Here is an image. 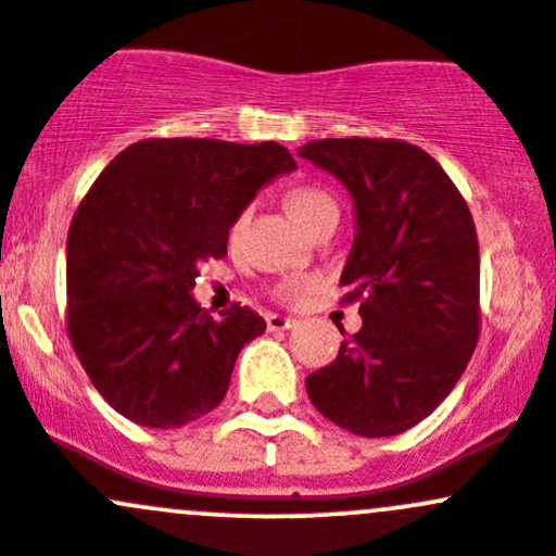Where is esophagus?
Returning <instances> with one entry per match:
<instances>
[{
    "mask_svg": "<svg viewBox=\"0 0 556 556\" xmlns=\"http://www.w3.org/2000/svg\"><path fill=\"white\" fill-rule=\"evenodd\" d=\"M296 324H300V320L291 318V316H278V313H273V316H267V329H270V331L294 329Z\"/></svg>",
    "mask_w": 556,
    "mask_h": 556,
    "instance_id": "34e87169",
    "label": "esophagus"
}]
</instances>
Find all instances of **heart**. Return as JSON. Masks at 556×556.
<instances>
[{
  "mask_svg": "<svg viewBox=\"0 0 556 556\" xmlns=\"http://www.w3.org/2000/svg\"><path fill=\"white\" fill-rule=\"evenodd\" d=\"M286 205H289L291 216L300 222L305 230H313L320 219L326 216H337V203L329 192H324L320 187H294V190L286 192ZM313 280L302 276L283 278L276 286V296L280 302H300L302 296L311 291Z\"/></svg>",
  "mask_w": 556,
  "mask_h": 556,
  "instance_id": "1",
  "label": "heart"
}]
</instances>
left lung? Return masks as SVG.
Returning <instances> with one entry per match:
<instances>
[{"label":"left lung","mask_w":556,"mask_h":556,"mask_svg":"<svg viewBox=\"0 0 556 556\" xmlns=\"http://www.w3.org/2000/svg\"><path fill=\"white\" fill-rule=\"evenodd\" d=\"M300 157L337 176L356 205L340 283L364 320L334 362L307 377V396L356 437H396L450 396L477 348L471 211L442 165L406 141L320 139Z\"/></svg>","instance_id":"left-lung-1"}]
</instances>
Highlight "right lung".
Instances as JSON below:
<instances>
[{"instance_id": "add662e5", "label": "right lung", "mask_w": 556, "mask_h": 556, "mask_svg": "<svg viewBox=\"0 0 556 556\" xmlns=\"http://www.w3.org/2000/svg\"><path fill=\"white\" fill-rule=\"evenodd\" d=\"M294 168L276 141L144 139L93 181L68 227L66 331L119 415L179 428L222 404L267 324L245 305L208 316L190 291L254 194Z\"/></svg>"}]
</instances>
